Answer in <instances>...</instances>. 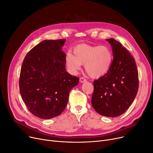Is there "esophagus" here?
<instances>
[{
  "label": "esophagus",
  "mask_w": 153,
  "mask_h": 153,
  "mask_svg": "<svg viewBox=\"0 0 153 153\" xmlns=\"http://www.w3.org/2000/svg\"><path fill=\"white\" fill-rule=\"evenodd\" d=\"M79 81H80L81 83H83L86 82V79L84 77H80V79H79Z\"/></svg>",
  "instance_id": "1"
}]
</instances>
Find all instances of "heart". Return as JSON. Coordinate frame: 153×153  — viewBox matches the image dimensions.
<instances>
[{
	"label": "heart",
	"instance_id": "heart-1",
	"mask_svg": "<svg viewBox=\"0 0 153 153\" xmlns=\"http://www.w3.org/2000/svg\"><path fill=\"white\" fill-rule=\"evenodd\" d=\"M112 61V52L106 45L79 44L73 49V54H66L65 64L70 72L75 74L85 65L88 74L92 78H99L109 71Z\"/></svg>",
	"mask_w": 153,
	"mask_h": 153
}]
</instances>
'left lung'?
<instances>
[{
    "label": "left lung",
    "instance_id": "1",
    "mask_svg": "<svg viewBox=\"0 0 153 153\" xmlns=\"http://www.w3.org/2000/svg\"><path fill=\"white\" fill-rule=\"evenodd\" d=\"M106 41L112 47L113 61L108 72L94 81L91 102L101 116H121L133 102L138 91V72L134 59L114 39Z\"/></svg>",
    "mask_w": 153,
    "mask_h": 153
}]
</instances>
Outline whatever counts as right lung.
<instances>
[{"label": "right lung", "mask_w": 153, "mask_h": 153, "mask_svg": "<svg viewBox=\"0 0 153 153\" xmlns=\"http://www.w3.org/2000/svg\"><path fill=\"white\" fill-rule=\"evenodd\" d=\"M65 39L44 40L25 57L19 78L20 93L31 113L41 119L60 115L69 92L79 79L65 71Z\"/></svg>", "instance_id": "1"}]
</instances>
